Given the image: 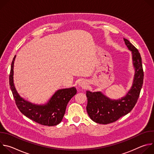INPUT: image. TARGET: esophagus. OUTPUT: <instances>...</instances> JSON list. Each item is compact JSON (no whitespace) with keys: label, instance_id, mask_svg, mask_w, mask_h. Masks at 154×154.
I'll return each mask as SVG.
<instances>
[{"label":"esophagus","instance_id":"34e87169","mask_svg":"<svg viewBox=\"0 0 154 154\" xmlns=\"http://www.w3.org/2000/svg\"><path fill=\"white\" fill-rule=\"evenodd\" d=\"M79 86L82 88H85L86 86V83L84 81H81V82H80L79 83Z\"/></svg>","mask_w":154,"mask_h":154}]
</instances>
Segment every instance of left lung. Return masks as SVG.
Wrapping results in <instances>:
<instances>
[{
  "label": "left lung",
  "instance_id": "8db88e82",
  "mask_svg": "<svg viewBox=\"0 0 154 154\" xmlns=\"http://www.w3.org/2000/svg\"><path fill=\"white\" fill-rule=\"evenodd\" d=\"M124 41L132 54L135 70L133 85L125 96L118 100H112L100 91H86L87 113L93 121L99 124L112 123L130 112L137 102L142 88L144 72L140 54L128 40L124 38Z\"/></svg>",
  "mask_w": 154,
  "mask_h": 154
}]
</instances>
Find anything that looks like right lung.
Returning a JSON list of instances; mask_svg holds the SVG:
<instances>
[{
  "mask_svg": "<svg viewBox=\"0 0 154 154\" xmlns=\"http://www.w3.org/2000/svg\"><path fill=\"white\" fill-rule=\"evenodd\" d=\"M16 55L11 65L9 76L10 89L19 111L32 121L48 126L57 125L63 119L66 106L71 99L77 93L75 88L59 90L45 105L33 104L20 97L13 83V68Z\"/></svg>",
  "mask_w": 154,
  "mask_h": 154,
  "instance_id": "1",
  "label": "right lung"
}]
</instances>
